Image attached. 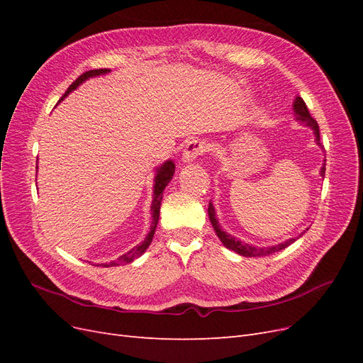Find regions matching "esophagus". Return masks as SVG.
Segmentation results:
<instances>
[{
  "label": "esophagus",
  "mask_w": 363,
  "mask_h": 363,
  "mask_svg": "<svg viewBox=\"0 0 363 363\" xmlns=\"http://www.w3.org/2000/svg\"><path fill=\"white\" fill-rule=\"evenodd\" d=\"M207 144L201 139H192L183 148V155H182V162L183 163H191L194 160L199 159L203 152L207 151Z\"/></svg>",
  "instance_id": "obj_1"
}]
</instances>
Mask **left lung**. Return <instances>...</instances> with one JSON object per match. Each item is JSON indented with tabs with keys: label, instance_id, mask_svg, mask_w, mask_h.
<instances>
[{
	"label": "left lung",
	"instance_id": "8db88e82",
	"mask_svg": "<svg viewBox=\"0 0 363 363\" xmlns=\"http://www.w3.org/2000/svg\"><path fill=\"white\" fill-rule=\"evenodd\" d=\"M292 108H294L295 121H298V123H300L301 125L311 127L312 131H313V135H315V144H316L318 147H320L321 150H324L323 144L320 142V127H318L316 121L311 116L309 108H307V106H306V103L303 101L301 96H298V95L295 96ZM320 175H321V177H324V175H325V160H324L323 167H321ZM207 212H208V219H211V223H212V227H213V230H215V233L218 235V238H219V240H221V242H223V245H224L225 248H228V250H232V251L238 252L239 256H244V257L268 256V255H272V252H277V251H280V250H284L286 247H289L291 244H294L296 239L301 238V236L306 233V230H309V227H307V228L303 230V232H301L298 236H296V238L286 239V240H283V242H279V244H276V245L255 247V245L244 242V240L236 239L235 236H232V235L225 232V230L221 227V224H219V221H218L216 211H215V207H213V203H212V201L208 203V211H207Z\"/></svg>",
	"mask_w": 363,
	"mask_h": 363
}]
</instances>
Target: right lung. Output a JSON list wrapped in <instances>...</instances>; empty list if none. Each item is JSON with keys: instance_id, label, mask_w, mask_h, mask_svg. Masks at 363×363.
Listing matches in <instances>:
<instances>
[{"instance_id": "right-lung-1", "label": "right lung", "mask_w": 363, "mask_h": 363, "mask_svg": "<svg viewBox=\"0 0 363 363\" xmlns=\"http://www.w3.org/2000/svg\"><path fill=\"white\" fill-rule=\"evenodd\" d=\"M111 72V69H92V71H87L84 74H82L79 79H77L69 87L68 91L65 92V95L60 98V101L63 100V98H67L72 91H75L77 87H79L82 83H84L86 80L92 79V77H98V75H104V74H108ZM175 172V164L172 160H167L163 162L162 164H159V167L156 168V175H155V186H152V201H151V225H150V232L148 235L145 236V239L142 240V242L139 245H136L135 248H131L128 252H125V255L119 256L116 260H112L108 263H96V265H101V267H119V265H124V263H128V262H133L135 259L140 257L144 252L147 251V248L150 247L151 240H152V236H155V232H156V227H157V223H159V216H160V203H162V196H163V191L167 186L169 184V182L172 180V175Z\"/></svg>"}]
</instances>
